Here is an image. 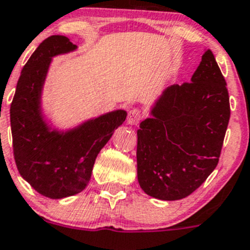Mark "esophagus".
Instances as JSON below:
<instances>
[{
  "label": "esophagus",
  "instance_id": "esophagus-1",
  "mask_svg": "<svg viewBox=\"0 0 250 250\" xmlns=\"http://www.w3.org/2000/svg\"><path fill=\"white\" fill-rule=\"evenodd\" d=\"M143 112L138 108H132V110L128 112V117H127V123L129 125H137L140 121L143 120Z\"/></svg>",
  "mask_w": 250,
  "mask_h": 250
}]
</instances>
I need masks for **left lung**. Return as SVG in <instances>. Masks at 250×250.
<instances>
[{"mask_svg":"<svg viewBox=\"0 0 250 250\" xmlns=\"http://www.w3.org/2000/svg\"><path fill=\"white\" fill-rule=\"evenodd\" d=\"M229 113L226 82L212 52L205 50L190 83L165 89L140 123V188L167 202L198 189L217 166Z\"/></svg>","mask_w":250,"mask_h":250,"instance_id":"8db88e82","label":"left lung"}]
</instances>
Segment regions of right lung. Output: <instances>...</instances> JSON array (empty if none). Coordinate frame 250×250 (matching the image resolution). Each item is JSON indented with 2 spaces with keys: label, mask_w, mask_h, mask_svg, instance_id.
Here are the masks:
<instances>
[{
  "label": "right lung",
  "mask_w": 250,
  "mask_h": 250,
  "mask_svg": "<svg viewBox=\"0 0 250 250\" xmlns=\"http://www.w3.org/2000/svg\"><path fill=\"white\" fill-rule=\"evenodd\" d=\"M77 48L66 36L43 40L24 66L11 105L17 168L36 192L51 199H63L85 189L96 156L127 117L125 110H115L69 128L51 122L42 107L51 63L56 56Z\"/></svg>",
  "instance_id": "right-lung-1"
}]
</instances>
